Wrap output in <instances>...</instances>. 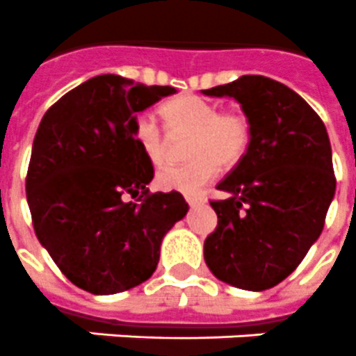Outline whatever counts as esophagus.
<instances>
[{
	"mask_svg": "<svg viewBox=\"0 0 356 356\" xmlns=\"http://www.w3.org/2000/svg\"><path fill=\"white\" fill-rule=\"evenodd\" d=\"M204 201L202 197H193V195H186V202L190 206H195V204H201V202Z\"/></svg>",
	"mask_w": 356,
	"mask_h": 356,
	"instance_id": "1",
	"label": "esophagus"
}]
</instances>
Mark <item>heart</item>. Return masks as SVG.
<instances>
[{"label":"heart","instance_id":"1","mask_svg":"<svg viewBox=\"0 0 356 356\" xmlns=\"http://www.w3.org/2000/svg\"><path fill=\"white\" fill-rule=\"evenodd\" d=\"M172 137H190V163L166 166L155 177L161 190L199 193L219 173V166L243 163L252 146V124L241 110H220L219 104L193 94L173 97L161 108ZM134 139L154 166L168 161L170 137L152 113L134 119Z\"/></svg>","mask_w":356,"mask_h":356}]
</instances>
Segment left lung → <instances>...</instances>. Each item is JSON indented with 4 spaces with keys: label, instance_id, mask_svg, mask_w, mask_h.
Instances as JSON below:
<instances>
[{
    "label": "left lung",
    "instance_id": "left-lung-1",
    "mask_svg": "<svg viewBox=\"0 0 356 356\" xmlns=\"http://www.w3.org/2000/svg\"><path fill=\"white\" fill-rule=\"evenodd\" d=\"M206 95L234 97L252 124V146L217 184V228L204 261L219 280L264 291L293 273L322 234L335 195L330 137L318 113L282 83L243 76Z\"/></svg>",
    "mask_w": 356,
    "mask_h": 356
}]
</instances>
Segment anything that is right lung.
Returning <instances> with one entry per match:
<instances>
[{
	"label": "right lung",
	"mask_w": 356,
	"mask_h": 356,
	"mask_svg": "<svg viewBox=\"0 0 356 356\" xmlns=\"http://www.w3.org/2000/svg\"><path fill=\"white\" fill-rule=\"evenodd\" d=\"M170 94L173 86L95 76L54 103L35 132L25 184L34 232L61 273L88 293L113 295L150 279L163 237L186 215L181 193L146 188L154 166L132 134L136 113Z\"/></svg>",
	"instance_id": "add662e5"
}]
</instances>
